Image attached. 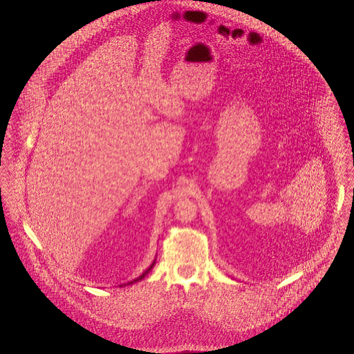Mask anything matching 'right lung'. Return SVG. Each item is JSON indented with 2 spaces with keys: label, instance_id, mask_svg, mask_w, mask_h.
Masks as SVG:
<instances>
[{
  "label": "right lung",
  "instance_id": "1",
  "mask_svg": "<svg viewBox=\"0 0 354 354\" xmlns=\"http://www.w3.org/2000/svg\"><path fill=\"white\" fill-rule=\"evenodd\" d=\"M153 264H155V260H153V261H152L151 266H150V267H149V268H147V270H146V271H145V272H143V274H142V275H140V277H138V278H136V279H133V281H132V282H128V283H127V285H132V283H135V282H139V281H140V279H143V278H145V277H146V275H147V274H149V272H150V271H151L152 267H153ZM121 286H122V285H121Z\"/></svg>",
  "mask_w": 354,
  "mask_h": 354
}]
</instances>
